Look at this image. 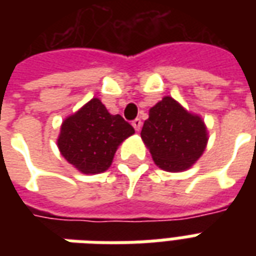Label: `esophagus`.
<instances>
[{"mask_svg": "<svg viewBox=\"0 0 256 256\" xmlns=\"http://www.w3.org/2000/svg\"><path fill=\"white\" fill-rule=\"evenodd\" d=\"M132 124H133V128H136V132H140L141 128H142V122H141V119H138V118H137V119H134Z\"/></svg>", "mask_w": 256, "mask_h": 256, "instance_id": "1", "label": "esophagus"}]
</instances>
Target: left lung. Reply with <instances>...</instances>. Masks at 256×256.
<instances>
[{
  "mask_svg": "<svg viewBox=\"0 0 256 256\" xmlns=\"http://www.w3.org/2000/svg\"><path fill=\"white\" fill-rule=\"evenodd\" d=\"M141 138L162 170L180 172L188 170L203 155L208 133L202 118L166 96L150 110Z\"/></svg>",
  "mask_w": 256,
  "mask_h": 256,
  "instance_id": "8db88e82",
  "label": "left lung"
}]
</instances>
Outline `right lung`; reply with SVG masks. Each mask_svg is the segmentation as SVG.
<instances>
[{"label": "right lung", "mask_w": 256, "mask_h": 256, "mask_svg": "<svg viewBox=\"0 0 256 256\" xmlns=\"http://www.w3.org/2000/svg\"><path fill=\"white\" fill-rule=\"evenodd\" d=\"M134 134L120 115H111L98 98H92L62 123L58 146L64 159L84 174L110 168L118 146Z\"/></svg>", "instance_id": "add662e5"}]
</instances>
